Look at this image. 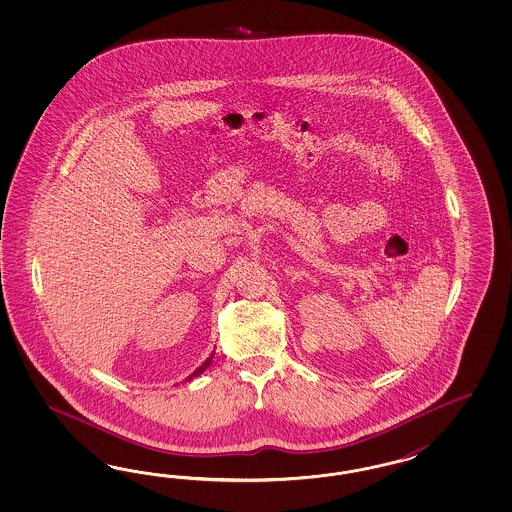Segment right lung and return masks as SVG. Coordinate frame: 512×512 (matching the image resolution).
<instances>
[{"label": "right lung", "mask_w": 512, "mask_h": 512, "mask_svg": "<svg viewBox=\"0 0 512 512\" xmlns=\"http://www.w3.org/2000/svg\"><path fill=\"white\" fill-rule=\"evenodd\" d=\"M214 353H216V351H212V353H210V357L206 358V360H204V362H202L201 366H199V368H197V370H195V372L189 373V375H187L186 383H187V381H193V379H195V377H199V375H201V373L206 372V370H208V368H210V364H212V358H214Z\"/></svg>", "instance_id": "right-lung-1"}]
</instances>
